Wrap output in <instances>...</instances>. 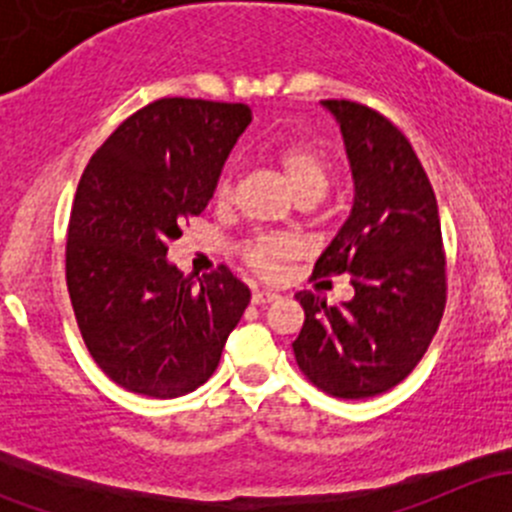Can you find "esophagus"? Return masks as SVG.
Listing matches in <instances>:
<instances>
[{
	"label": "esophagus",
	"mask_w": 512,
	"mask_h": 512,
	"mask_svg": "<svg viewBox=\"0 0 512 512\" xmlns=\"http://www.w3.org/2000/svg\"><path fill=\"white\" fill-rule=\"evenodd\" d=\"M277 297H280V294L270 292V289H255V292H252V304H257V307H265V304L275 302Z\"/></svg>",
	"instance_id": "1"
}]
</instances>
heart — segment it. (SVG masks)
Instances as JSON below:
<instances>
[{"label": "heart", "mask_w": 512, "mask_h": 512, "mask_svg": "<svg viewBox=\"0 0 512 512\" xmlns=\"http://www.w3.org/2000/svg\"><path fill=\"white\" fill-rule=\"evenodd\" d=\"M277 165H280L282 175H285L287 185L292 188V193L297 198H322L324 190L329 185V163L322 156V151H317L309 143H292V146L282 148L280 156H277ZM232 190H235V170H225L223 178L218 183V198L227 200L232 198ZM292 242L285 237H257V240L247 242L242 247V257H245L247 265L252 267L260 275H275L280 262L285 257L292 255Z\"/></svg>", "instance_id": "b5f03b06"}]
</instances>
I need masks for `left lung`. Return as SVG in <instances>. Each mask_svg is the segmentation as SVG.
I'll list each match as a JSON object with an SVG mask.
<instances>
[{
	"mask_svg": "<svg viewBox=\"0 0 512 512\" xmlns=\"http://www.w3.org/2000/svg\"><path fill=\"white\" fill-rule=\"evenodd\" d=\"M337 118L354 183L349 218L314 275H352L354 297L297 292L304 324L292 349L314 386L337 399L394 389L426 354L446 307L441 218L428 175L404 133L354 101H322Z\"/></svg>",
	"mask_w": 512,
	"mask_h": 512,
	"instance_id": "1",
	"label": "left lung"
}]
</instances>
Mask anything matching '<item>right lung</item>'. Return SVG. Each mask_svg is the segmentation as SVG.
<instances>
[{
  "label": "right lung",
  "mask_w": 512,
  "mask_h": 512,
  "mask_svg": "<svg viewBox=\"0 0 512 512\" xmlns=\"http://www.w3.org/2000/svg\"><path fill=\"white\" fill-rule=\"evenodd\" d=\"M250 121L245 103L160 98L126 118L81 175L66 285L94 361L133 394L175 399L205 384L250 304L227 267L195 285L168 260Z\"/></svg>",
  "instance_id": "1"
}]
</instances>
